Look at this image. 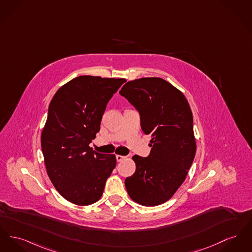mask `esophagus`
<instances>
[{
    "label": "esophagus",
    "mask_w": 252,
    "mask_h": 252,
    "mask_svg": "<svg viewBox=\"0 0 252 252\" xmlns=\"http://www.w3.org/2000/svg\"><path fill=\"white\" fill-rule=\"evenodd\" d=\"M126 157L125 156H122V155H116V160L117 162H122L123 160H125Z\"/></svg>",
    "instance_id": "obj_1"
}]
</instances>
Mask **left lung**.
Returning a JSON list of instances; mask_svg holds the SVG:
<instances>
[{
	"mask_svg": "<svg viewBox=\"0 0 252 252\" xmlns=\"http://www.w3.org/2000/svg\"><path fill=\"white\" fill-rule=\"evenodd\" d=\"M119 93L138 110L143 132L151 135L148 157H132L136 170L126 189L142 206L161 205L184 183L195 157L190 106L180 90L156 77L127 82Z\"/></svg>",
	"mask_w": 252,
	"mask_h": 252,
	"instance_id": "obj_1",
	"label": "left lung"
}]
</instances>
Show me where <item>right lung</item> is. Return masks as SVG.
Returning a JSON list of instances; mask_svg holds the SVG:
<instances>
[{
	"mask_svg": "<svg viewBox=\"0 0 252 252\" xmlns=\"http://www.w3.org/2000/svg\"><path fill=\"white\" fill-rule=\"evenodd\" d=\"M125 79L79 76L52 98L41 145L47 175L58 192L79 206L97 202L116 165L114 154L89 147L100 131L106 104Z\"/></svg>",
	"mask_w": 252,
	"mask_h": 252,
	"instance_id": "1",
	"label": "right lung"
}]
</instances>
